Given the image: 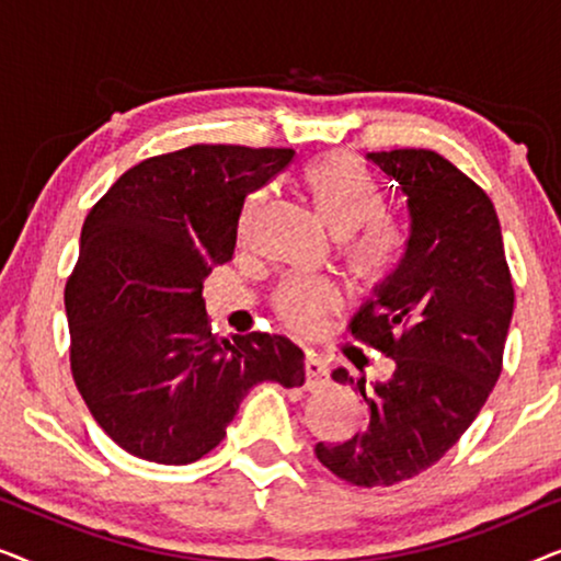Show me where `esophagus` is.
I'll return each mask as SVG.
<instances>
[{
    "instance_id": "1",
    "label": "esophagus",
    "mask_w": 561,
    "mask_h": 561,
    "mask_svg": "<svg viewBox=\"0 0 561 561\" xmlns=\"http://www.w3.org/2000/svg\"><path fill=\"white\" fill-rule=\"evenodd\" d=\"M304 367H306V390H321L324 386H329V367L319 355L309 352L304 359Z\"/></svg>"
}]
</instances>
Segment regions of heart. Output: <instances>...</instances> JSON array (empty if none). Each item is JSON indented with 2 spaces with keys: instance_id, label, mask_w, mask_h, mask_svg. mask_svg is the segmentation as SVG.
<instances>
[{
  "instance_id": "heart-1",
  "label": "heart",
  "mask_w": 561,
  "mask_h": 561,
  "mask_svg": "<svg viewBox=\"0 0 561 561\" xmlns=\"http://www.w3.org/2000/svg\"><path fill=\"white\" fill-rule=\"evenodd\" d=\"M304 188L319 219L336 237H350L344 257L352 278L363 286H380L401 260V234L390 219L378 217L382 196L365 168L344 152H327L304 171ZM275 313L288 327L311 329L321 313L336 306V294L327 283L294 278L273 296Z\"/></svg>"
}]
</instances>
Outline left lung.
I'll use <instances>...</instances> for the list:
<instances>
[{"mask_svg":"<svg viewBox=\"0 0 561 561\" xmlns=\"http://www.w3.org/2000/svg\"><path fill=\"white\" fill-rule=\"evenodd\" d=\"M405 202L409 237L396 271L352 319V336L396 363L386 382L357 386L367 424L319 462L359 488L416 478L467 432L503 370L513 280L501 221L478 183L434 150L367 152Z\"/></svg>","mask_w":561,"mask_h":561,"instance_id":"8db88e82","label":"left lung"}]
</instances>
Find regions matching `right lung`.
<instances>
[{"label":"right lung","mask_w":561,"mask_h":561,"mask_svg":"<svg viewBox=\"0 0 561 561\" xmlns=\"http://www.w3.org/2000/svg\"><path fill=\"white\" fill-rule=\"evenodd\" d=\"M290 160L288 148L191 145L129 168L83 221L66 283L71 373L129 455L196 462L225 439L252 386H304L294 342L221 340L204 309L206 275L234 255L244 198Z\"/></svg>","instance_id":"add662e5"}]
</instances>
